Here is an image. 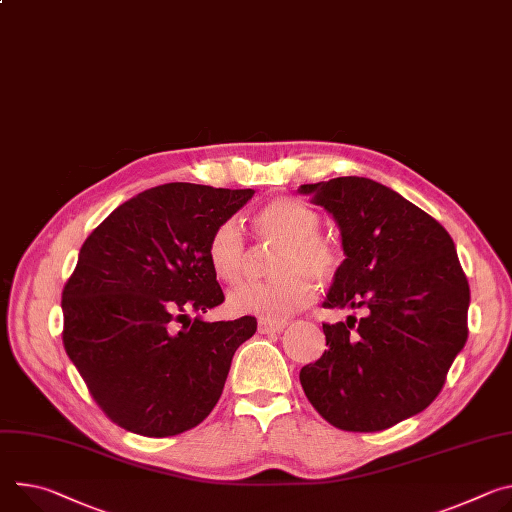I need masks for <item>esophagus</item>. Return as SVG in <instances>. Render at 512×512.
Listing matches in <instances>:
<instances>
[{
  "instance_id": "34e87169",
  "label": "esophagus",
  "mask_w": 512,
  "mask_h": 512,
  "mask_svg": "<svg viewBox=\"0 0 512 512\" xmlns=\"http://www.w3.org/2000/svg\"><path fill=\"white\" fill-rule=\"evenodd\" d=\"M288 327V320H259V333L269 335V333H282Z\"/></svg>"
}]
</instances>
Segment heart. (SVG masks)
Instances as JSON below:
<instances>
[{"mask_svg": "<svg viewBox=\"0 0 512 512\" xmlns=\"http://www.w3.org/2000/svg\"><path fill=\"white\" fill-rule=\"evenodd\" d=\"M253 228L259 241L273 245L275 253L269 282L243 284L232 290L228 306L237 314H253L265 320H280L304 308L314 298V284L327 282L339 271L341 253L318 235L320 216L310 206L275 198L253 214ZM208 261L226 284H237L245 271V239L237 220H222L210 235Z\"/></svg>", "mask_w": 512, "mask_h": 512, "instance_id": "1", "label": "heart"}]
</instances>
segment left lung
Masks as SVG:
<instances>
[{
    "label": "left lung",
    "mask_w": 512,
    "mask_h": 512,
    "mask_svg": "<svg viewBox=\"0 0 512 512\" xmlns=\"http://www.w3.org/2000/svg\"><path fill=\"white\" fill-rule=\"evenodd\" d=\"M327 210L345 259L324 308L363 318L322 324L329 349L300 369V384L333 427L376 433L423 412L468 341L470 286L449 232L367 177L304 183Z\"/></svg>",
    "instance_id": "1"
}]
</instances>
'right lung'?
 Here are the masks:
<instances>
[{
	"label": "right lung",
	"mask_w": 512,
	"mask_h": 512,
	"mask_svg": "<svg viewBox=\"0 0 512 512\" xmlns=\"http://www.w3.org/2000/svg\"><path fill=\"white\" fill-rule=\"evenodd\" d=\"M253 194L157 185L118 206L85 239L63 290V345L118 427L173 437L216 406L232 355L255 335L257 320L200 318L224 302L206 249L212 230ZM190 311L199 316L190 319Z\"/></svg>",
	"instance_id": "obj_1"
}]
</instances>
